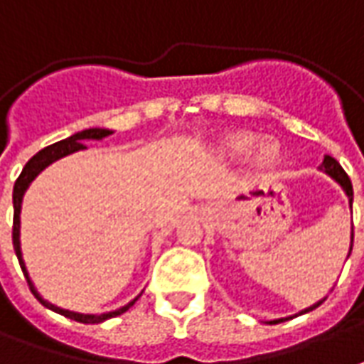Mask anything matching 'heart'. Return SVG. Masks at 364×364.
<instances>
[{"instance_id": "b5f03b06", "label": "heart", "mask_w": 364, "mask_h": 364, "mask_svg": "<svg viewBox=\"0 0 364 364\" xmlns=\"http://www.w3.org/2000/svg\"><path fill=\"white\" fill-rule=\"evenodd\" d=\"M225 151L230 157H250L256 167H270L279 159L282 147L276 139H258L252 134H235L226 138Z\"/></svg>"}]
</instances>
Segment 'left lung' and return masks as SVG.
I'll return each mask as SVG.
<instances>
[{
	"instance_id": "1",
	"label": "left lung",
	"mask_w": 364,
	"mask_h": 364,
	"mask_svg": "<svg viewBox=\"0 0 364 364\" xmlns=\"http://www.w3.org/2000/svg\"><path fill=\"white\" fill-rule=\"evenodd\" d=\"M321 169H323L325 173L329 175V177H333L335 181L339 183L343 187V191L347 193V197H349V205L353 207V185H350V179L349 175L345 173V169H343L341 165H339V161L337 159H333L331 156H325L323 164H321ZM350 250H353V228H350V248H349V254ZM325 299H321V301H317L315 306L307 307V309H304L301 314H307V311H311V309H315V307H319L321 304H323ZM286 319H289V317H286ZM286 319H274V321H270V323H282V321H286Z\"/></svg>"
}]
</instances>
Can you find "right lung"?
<instances>
[{"instance_id": "add662e5", "label": "right lung", "mask_w": 364, "mask_h": 364, "mask_svg": "<svg viewBox=\"0 0 364 364\" xmlns=\"http://www.w3.org/2000/svg\"><path fill=\"white\" fill-rule=\"evenodd\" d=\"M112 129H104V128H90V129H82V132H78L75 136H70V138L63 139V141H57V144H53V146H47L45 149H41L39 154H35V156L25 164L23 167L21 175L17 177V181L14 185V230H11V235H14V250L17 254V260H19V266H21L23 274H25V278H27V284H29V288H31L33 296L39 299L41 304L45 307H49L53 311H57V314L65 315L68 319H75L78 323H102L106 319H110V317H116V315H122L124 311H128L129 307L134 306L136 301H138V297L136 299H132L128 306L120 307V309H116V311H110V314H102V315H86V314H76V311H68V309H60V307L53 306L49 304L47 299H43L39 296V291L35 289L33 286L31 278H29V274H27V268H25V262H23L21 256V246H19V213H21V200L23 195H25V191L29 187V183L37 177V175L50 165L53 161H57L60 157L68 156V154H75V151H80V149H86V146L82 141L86 139H102L106 136H110Z\"/></svg>"}]
</instances>
